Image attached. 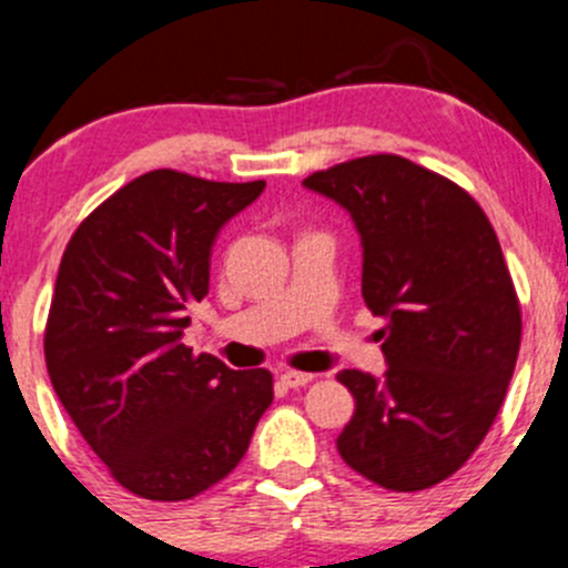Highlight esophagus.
I'll return each instance as SVG.
<instances>
[{
  "instance_id": "esophagus-1",
  "label": "esophagus",
  "mask_w": 568,
  "mask_h": 568,
  "mask_svg": "<svg viewBox=\"0 0 568 568\" xmlns=\"http://www.w3.org/2000/svg\"><path fill=\"white\" fill-rule=\"evenodd\" d=\"M316 379V376L313 374H305V371H285V374H280V382H283L285 387H305V385H311V382Z\"/></svg>"
}]
</instances>
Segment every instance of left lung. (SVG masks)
Here are the masks:
<instances>
[{"label": "left lung", "mask_w": 568, "mask_h": 568, "mask_svg": "<svg viewBox=\"0 0 568 568\" xmlns=\"http://www.w3.org/2000/svg\"><path fill=\"white\" fill-rule=\"evenodd\" d=\"M363 236V300L385 316V379L341 371L357 409L341 459L390 491L432 489L489 434L523 341L500 242L473 194L395 153L305 178Z\"/></svg>", "instance_id": "obj_1"}]
</instances>
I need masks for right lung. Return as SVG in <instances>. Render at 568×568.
<instances>
[{
  "label": "right lung",
  "mask_w": 568,
  "mask_h": 568,
  "mask_svg": "<svg viewBox=\"0 0 568 568\" xmlns=\"http://www.w3.org/2000/svg\"><path fill=\"white\" fill-rule=\"evenodd\" d=\"M266 181L151 170L90 211L62 252L43 332L49 379L84 443L131 495L181 503L236 469L274 398L181 343L209 294L220 227Z\"/></svg>",
  "instance_id": "1"
}]
</instances>
